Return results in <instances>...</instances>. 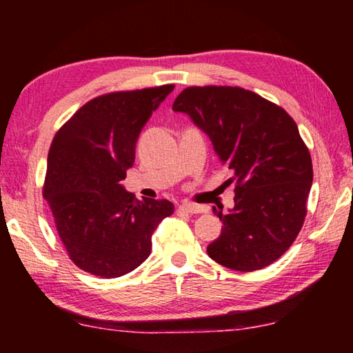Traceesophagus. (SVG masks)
<instances>
[{
  "mask_svg": "<svg viewBox=\"0 0 353 353\" xmlns=\"http://www.w3.org/2000/svg\"><path fill=\"white\" fill-rule=\"evenodd\" d=\"M179 208H181L182 212H187V213H204V212H207V208L204 205L191 204V202H183V204Z\"/></svg>",
  "mask_w": 353,
  "mask_h": 353,
  "instance_id": "obj_1",
  "label": "esophagus"
}]
</instances>
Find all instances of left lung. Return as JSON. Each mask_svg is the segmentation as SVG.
<instances>
[{"label":"left lung","instance_id":"8db88e82","mask_svg":"<svg viewBox=\"0 0 353 353\" xmlns=\"http://www.w3.org/2000/svg\"><path fill=\"white\" fill-rule=\"evenodd\" d=\"M172 110L183 112L234 171L235 207L223 214L212 260L250 272L280 259L294 243L307 214L313 165L297 124L282 107L241 87H188Z\"/></svg>","mask_w":353,"mask_h":353}]
</instances>
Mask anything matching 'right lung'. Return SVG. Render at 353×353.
<instances>
[{"label":"right lung","mask_w":353,"mask_h":353,"mask_svg":"<svg viewBox=\"0 0 353 353\" xmlns=\"http://www.w3.org/2000/svg\"><path fill=\"white\" fill-rule=\"evenodd\" d=\"M172 90L170 83L103 94L83 104L52 139L43 198L82 271L104 279L134 271L151 254L154 230L174 212L170 201H139L121 185L143 126Z\"/></svg>","instance_id":"add662e5"}]
</instances>
